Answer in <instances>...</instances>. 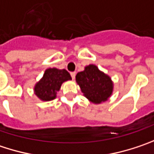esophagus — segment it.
Instances as JSON below:
<instances>
[{"mask_svg":"<svg viewBox=\"0 0 154 154\" xmlns=\"http://www.w3.org/2000/svg\"><path fill=\"white\" fill-rule=\"evenodd\" d=\"M75 75H76V72H72L71 76H72V80H74V79H75Z\"/></svg>","mask_w":154,"mask_h":154,"instance_id":"34e87169","label":"esophagus"}]
</instances>
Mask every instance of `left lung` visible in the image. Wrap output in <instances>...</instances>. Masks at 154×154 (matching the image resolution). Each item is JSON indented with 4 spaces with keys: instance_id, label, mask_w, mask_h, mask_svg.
I'll return each mask as SVG.
<instances>
[{
    "instance_id": "obj_1",
    "label": "left lung",
    "mask_w": 154,
    "mask_h": 154,
    "mask_svg": "<svg viewBox=\"0 0 154 154\" xmlns=\"http://www.w3.org/2000/svg\"><path fill=\"white\" fill-rule=\"evenodd\" d=\"M76 82L86 98L94 104L107 101L113 92V82L109 75L94 65H88L76 74Z\"/></svg>"
}]
</instances>
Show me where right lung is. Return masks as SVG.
Here are the masks:
<instances>
[{
    "label": "right lung",
    "mask_w": 154,
    "mask_h": 154,
    "mask_svg": "<svg viewBox=\"0 0 154 154\" xmlns=\"http://www.w3.org/2000/svg\"><path fill=\"white\" fill-rule=\"evenodd\" d=\"M72 80L71 75L66 69L48 68L42 79L36 83L34 93L40 100L47 102L56 98L62 83Z\"/></svg>",
    "instance_id": "1"
}]
</instances>
